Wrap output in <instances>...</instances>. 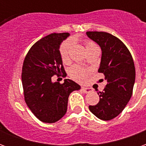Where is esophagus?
Segmentation results:
<instances>
[{
    "label": "esophagus",
    "mask_w": 146,
    "mask_h": 146,
    "mask_svg": "<svg viewBox=\"0 0 146 146\" xmlns=\"http://www.w3.org/2000/svg\"><path fill=\"white\" fill-rule=\"evenodd\" d=\"M81 91L84 93H90V92H92V89L89 88H84V87H83V88H81Z\"/></svg>",
    "instance_id": "obj_1"
}]
</instances>
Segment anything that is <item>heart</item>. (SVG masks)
Masks as SVG:
<instances>
[{"label": "heart", "instance_id": "heart-1", "mask_svg": "<svg viewBox=\"0 0 146 146\" xmlns=\"http://www.w3.org/2000/svg\"><path fill=\"white\" fill-rule=\"evenodd\" d=\"M72 44H73V43H72V40H70L64 41L61 44L60 48H59V52H60L61 58H62L63 62H67L69 61V53H70ZM84 44H85L87 51L89 50L90 48L97 46L94 42L92 41V40H88L84 41ZM88 73L89 70L88 69H85V68L80 66L79 65H74L69 70V74H70V77L77 82L84 81L86 77L88 75Z\"/></svg>", "mask_w": 146, "mask_h": 146}]
</instances>
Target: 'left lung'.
<instances>
[{
    "mask_svg": "<svg viewBox=\"0 0 146 146\" xmlns=\"http://www.w3.org/2000/svg\"><path fill=\"white\" fill-rule=\"evenodd\" d=\"M87 35L101 47L98 73L107 80L103 92H98V103L89 106V110L98 119L110 120L122 112L131 97L135 80L133 58L126 45L110 33L88 31Z\"/></svg>",
    "mask_w": 146,
    "mask_h": 146,
    "instance_id": "left-lung-1",
    "label": "left lung"
}]
</instances>
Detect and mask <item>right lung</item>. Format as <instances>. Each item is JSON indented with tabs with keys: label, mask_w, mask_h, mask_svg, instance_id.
<instances>
[{
	"label": "right lung",
	"mask_w": 146,
	"mask_h": 146,
	"mask_svg": "<svg viewBox=\"0 0 146 146\" xmlns=\"http://www.w3.org/2000/svg\"><path fill=\"white\" fill-rule=\"evenodd\" d=\"M68 33H51L30 48L22 70L24 98L31 112L44 123L57 122L67 111L68 98L80 86L66 79L63 84L53 82L54 75L65 77L59 47Z\"/></svg>",
	"instance_id": "1"
}]
</instances>
